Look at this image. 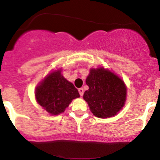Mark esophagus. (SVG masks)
<instances>
[{
  "label": "esophagus",
  "mask_w": 160,
  "mask_h": 160,
  "mask_svg": "<svg viewBox=\"0 0 160 160\" xmlns=\"http://www.w3.org/2000/svg\"><path fill=\"white\" fill-rule=\"evenodd\" d=\"M78 91H79V93H80V96H81V97L83 96V92H84V91H83V88H80V89L78 90Z\"/></svg>",
  "instance_id": "obj_1"
}]
</instances>
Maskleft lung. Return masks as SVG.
<instances>
[{"mask_svg":"<svg viewBox=\"0 0 160 160\" xmlns=\"http://www.w3.org/2000/svg\"><path fill=\"white\" fill-rule=\"evenodd\" d=\"M86 83L89 89L84 92L83 99L93 115L107 118L122 110L126 100L127 88L117 75L104 67L91 69Z\"/></svg>","mask_w":160,"mask_h":160,"instance_id":"obj_1","label":"left lung"}]
</instances>
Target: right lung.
<instances>
[{
  "label": "right lung",
  "instance_id": "add662e5",
  "mask_svg": "<svg viewBox=\"0 0 160 160\" xmlns=\"http://www.w3.org/2000/svg\"><path fill=\"white\" fill-rule=\"evenodd\" d=\"M35 98L39 105L50 114L63 112L79 92L72 83L61 74V70L50 72L35 88Z\"/></svg>",
  "mask_w": 160,
  "mask_h": 160
}]
</instances>
